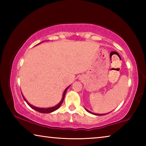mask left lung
<instances>
[{
  "label": "left lung",
  "instance_id": "obj_1",
  "mask_svg": "<svg viewBox=\"0 0 146 146\" xmlns=\"http://www.w3.org/2000/svg\"><path fill=\"white\" fill-rule=\"evenodd\" d=\"M86 110L88 112H89V113H91V114H93V115H99V116H100V115H106V114H97V113H91V111H88L87 109H86Z\"/></svg>",
  "mask_w": 146,
  "mask_h": 146
}]
</instances>
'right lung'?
I'll use <instances>...</instances> for the list:
<instances>
[{"label":"right lung","mask_w":146,"mask_h":146,"mask_svg":"<svg viewBox=\"0 0 146 146\" xmlns=\"http://www.w3.org/2000/svg\"><path fill=\"white\" fill-rule=\"evenodd\" d=\"M69 87H70V86H68V88H66V90H64V93H63V97H62V100H61L60 102H59L57 105L55 106H54V107H52V108H37V107H35V106H32L31 104H29V103L28 102V101H27V100H26V98L24 97V96H23V94H22V95H23V98H24V100L26 101V102H27V104H28V106H30V107H31L32 109H33V110H36V111H37L40 112V113H51V112H53V111H55V110H58V109L60 107V106L62 105V104L63 101H64V97H65V95H66V91L68 90V89L69 88Z\"/></svg>","instance_id":"obj_1"}]
</instances>
